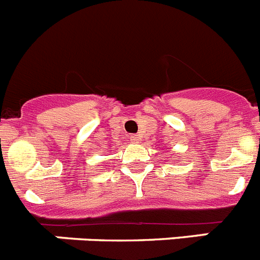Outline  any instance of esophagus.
Here are the masks:
<instances>
[{
  "mask_svg": "<svg viewBox=\"0 0 260 260\" xmlns=\"http://www.w3.org/2000/svg\"><path fill=\"white\" fill-rule=\"evenodd\" d=\"M130 141H132L133 143H139V141H141V138L138 137V135H132V137H130Z\"/></svg>",
  "mask_w": 260,
  "mask_h": 260,
  "instance_id": "34e87169",
  "label": "esophagus"
}]
</instances>
